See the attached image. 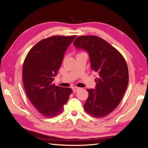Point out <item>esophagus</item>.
I'll return each mask as SVG.
<instances>
[{
    "instance_id": "esophagus-1",
    "label": "esophagus",
    "mask_w": 148,
    "mask_h": 148,
    "mask_svg": "<svg viewBox=\"0 0 148 148\" xmlns=\"http://www.w3.org/2000/svg\"><path fill=\"white\" fill-rule=\"evenodd\" d=\"M80 89V88H78V87H73V91H74V92H77V91H78L79 89Z\"/></svg>"
}]
</instances>
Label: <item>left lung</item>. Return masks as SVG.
Segmentation results:
<instances>
[{"label": "left lung", "instance_id": "8db88e82", "mask_svg": "<svg viewBox=\"0 0 148 148\" xmlns=\"http://www.w3.org/2000/svg\"><path fill=\"white\" fill-rule=\"evenodd\" d=\"M74 46L88 52L91 69L97 73L95 89H88L84 110L100 118L115 109L122 100L128 83V70L122 55L109 43L96 36H82Z\"/></svg>", "mask_w": 148, "mask_h": 148}]
</instances>
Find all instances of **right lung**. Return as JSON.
I'll list each match as a JSON object with an SVG mask.
<instances>
[{"mask_svg": "<svg viewBox=\"0 0 148 148\" xmlns=\"http://www.w3.org/2000/svg\"><path fill=\"white\" fill-rule=\"evenodd\" d=\"M77 36H55L40 41L26 56L23 66V81L26 95L41 115L53 117L63 111L73 92L53 83L64 53Z\"/></svg>", "mask_w": 148, "mask_h": 148, "instance_id": "add662e5", "label": "right lung"}]
</instances>
